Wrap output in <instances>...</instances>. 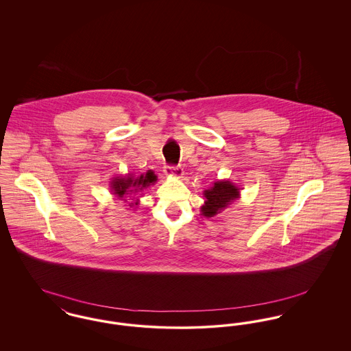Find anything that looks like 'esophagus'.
<instances>
[{
	"label": "esophagus",
	"mask_w": 351,
	"mask_h": 351,
	"mask_svg": "<svg viewBox=\"0 0 351 351\" xmlns=\"http://www.w3.org/2000/svg\"><path fill=\"white\" fill-rule=\"evenodd\" d=\"M165 172H166V175L173 176V178H183L184 175L183 168L178 167V166H166Z\"/></svg>",
	"instance_id": "obj_1"
}]
</instances>
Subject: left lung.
I'll return each mask as SVG.
<instances>
[{
	"mask_svg": "<svg viewBox=\"0 0 351 351\" xmlns=\"http://www.w3.org/2000/svg\"><path fill=\"white\" fill-rule=\"evenodd\" d=\"M205 204L201 206L204 217H215L234 200L239 199V188L229 180H218L209 189L204 191Z\"/></svg>",
	"mask_w": 351,
	"mask_h": 351,
	"instance_id": "obj_1",
	"label": "left lung"
}]
</instances>
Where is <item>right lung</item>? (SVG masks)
Masks as SVG:
<instances>
[{"label": "right lung", "mask_w": 351, "mask_h": 351, "mask_svg": "<svg viewBox=\"0 0 351 351\" xmlns=\"http://www.w3.org/2000/svg\"><path fill=\"white\" fill-rule=\"evenodd\" d=\"M155 182H156V175L150 169L146 173H142L139 176H134L129 173L128 176L113 178V180L110 182V188L113 195H116L119 200H123L126 195L142 192L143 189L149 188ZM133 205H138V201Z\"/></svg>", "instance_id": "1"}]
</instances>
